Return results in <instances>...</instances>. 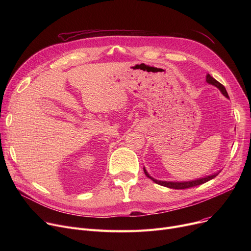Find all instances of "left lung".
Segmentation results:
<instances>
[{
    "label": "left lung",
    "instance_id": "8db88e82",
    "mask_svg": "<svg viewBox=\"0 0 251 251\" xmlns=\"http://www.w3.org/2000/svg\"><path fill=\"white\" fill-rule=\"evenodd\" d=\"M206 82L209 83V84H213L215 86H217L221 91L222 94L225 96L226 98H229L228 96V92L225 88V86H224L223 84H221L219 81H217L216 79L214 77L210 76L209 74L206 75ZM143 171H144V174L147 175V177H149L151 180H152L154 183L159 184V185H162V186H165V187H168V188H173V189H187V188H191V187H195V186H199V185H201V184L214 179L216 176H218L219 173H216L214 175H210V176H207L205 178H201V179H197V180H193V181H188V182H169V181H160V180H155L153 179L152 177H151L149 175V173L147 172V170L143 168Z\"/></svg>",
    "mask_w": 251,
    "mask_h": 251
}]
</instances>
